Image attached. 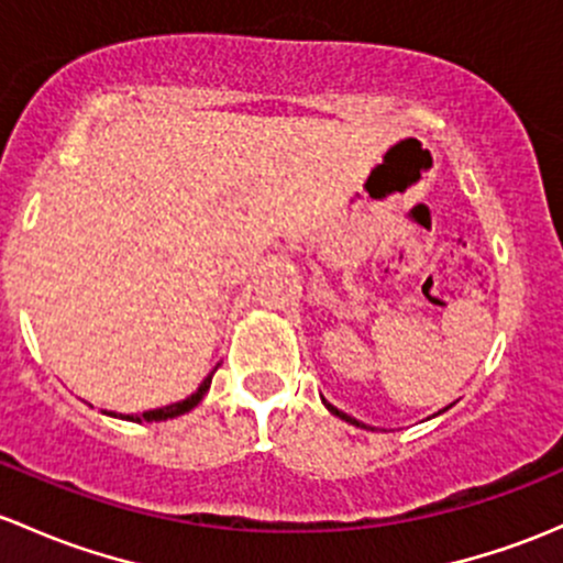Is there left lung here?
I'll list each match as a JSON object with an SVG mask.
<instances>
[{
  "label": "left lung",
  "mask_w": 563,
  "mask_h": 563,
  "mask_svg": "<svg viewBox=\"0 0 563 563\" xmlns=\"http://www.w3.org/2000/svg\"><path fill=\"white\" fill-rule=\"evenodd\" d=\"M323 405H327V407H329V412H334L336 418H342V421H347V423H356V426H364V423H358L356 418H351V416H345V412H340V410H336V407H334V405H329V401H323Z\"/></svg>",
  "instance_id": "obj_1"
}]
</instances>
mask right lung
Returning a JSON list of instances; mask_svg holds the SVG:
<instances>
[{"label":"right lung","mask_w":563,"mask_h":563,"mask_svg":"<svg viewBox=\"0 0 563 563\" xmlns=\"http://www.w3.org/2000/svg\"><path fill=\"white\" fill-rule=\"evenodd\" d=\"M210 383H212V375H207L202 386L197 388V394H191V396H188V399H183V401H175V405H167V407H158V410L142 412L137 421H167V418H177V416H183V412L194 410V407H197L199 401H202V396L207 394V388H210ZM110 416H112V412H110ZM132 418L134 416H126V421H132Z\"/></svg>","instance_id":"obj_1"}]
</instances>
